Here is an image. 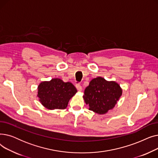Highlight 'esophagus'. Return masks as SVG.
Returning <instances> with one entry per match:
<instances>
[{
    "mask_svg": "<svg viewBox=\"0 0 158 158\" xmlns=\"http://www.w3.org/2000/svg\"><path fill=\"white\" fill-rule=\"evenodd\" d=\"M76 88L77 89V90H78V91H79V92H81L82 88V86H81L79 84H76Z\"/></svg>",
    "mask_w": 158,
    "mask_h": 158,
    "instance_id": "obj_1",
    "label": "esophagus"
}]
</instances>
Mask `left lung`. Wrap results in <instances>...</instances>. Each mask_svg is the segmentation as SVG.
Returning a JSON list of instances; mask_svg holds the SVG:
<instances>
[{"label": "left lung", "mask_w": 158, "mask_h": 158, "mask_svg": "<svg viewBox=\"0 0 158 158\" xmlns=\"http://www.w3.org/2000/svg\"><path fill=\"white\" fill-rule=\"evenodd\" d=\"M122 95V89L117 82L97 77L89 82L82 97L89 110L104 114L114 108Z\"/></svg>", "instance_id": "8db88e82"}]
</instances>
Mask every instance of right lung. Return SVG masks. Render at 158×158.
I'll use <instances>...</instances> for the list:
<instances>
[{
	"label": "right lung",
	"instance_id": "right-lung-1",
	"mask_svg": "<svg viewBox=\"0 0 158 158\" xmlns=\"http://www.w3.org/2000/svg\"><path fill=\"white\" fill-rule=\"evenodd\" d=\"M37 89L39 101L49 110L66 108L70 98L77 92L71 82L59 78L41 82Z\"/></svg>",
	"mask_w": 158,
	"mask_h": 158
}]
</instances>
